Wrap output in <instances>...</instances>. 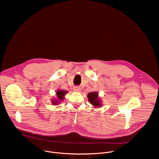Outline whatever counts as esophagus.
Segmentation results:
<instances>
[{"label":"esophagus","mask_w":159,"mask_h":159,"mask_svg":"<svg viewBox=\"0 0 159 159\" xmlns=\"http://www.w3.org/2000/svg\"><path fill=\"white\" fill-rule=\"evenodd\" d=\"M74 90L75 91V92H80V90H81V89L79 87H75L74 88Z\"/></svg>","instance_id":"34e87169"}]
</instances>
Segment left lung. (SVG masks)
Here are the masks:
<instances>
[{
  "instance_id": "left-lung-1",
  "label": "left lung",
  "mask_w": 159,
  "mask_h": 159,
  "mask_svg": "<svg viewBox=\"0 0 159 159\" xmlns=\"http://www.w3.org/2000/svg\"><path fill=\"white\" fill-rule=\"evenodd\" d=\"M88 100L95 108H100L102 106V99L98 97L97 92H92L89 93L87 95Z\"/></svg>"
}]
</instances>
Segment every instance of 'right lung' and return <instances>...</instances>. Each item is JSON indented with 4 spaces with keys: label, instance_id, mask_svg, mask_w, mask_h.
Segmentation results:
<instances>
[{
    "label": "right lung",
    "instance_id": "obj_1",
    "mask_svg": "<svg viewBox=\"0 0 159 159\" xmlns=\"http://www.w3.org/2000/svg\"><path fill=\"white\" fill-rule=\"evenodd\" d=\"M67 92H68V91H67V90H60V89L57 90L56 91V97L54 98L51 100L52 105H57L60 104L61 103V102H62L64 100V97H65L66 94H67Z\"/></svg>",
    "mask_w": 159,
    "mask_h": 159
}]
</instances>
